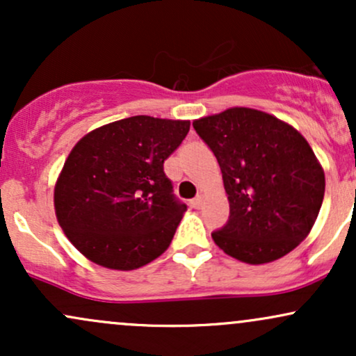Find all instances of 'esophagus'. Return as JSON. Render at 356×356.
<instances>
[{"instance_id":"1","label":"esophagus","mask_w":356,"mask_h":356,"mask_svg":"<svg viewBox=\"0 0 356 356\" xmlns=\"http://www.w3.org/2000/svg\"><path fill=\"white\" fill-rule=\"evenodd\" d=\"M204 201H206V195H204V194H199L197 197L192 199V201H191V206H192V207H195V209H199V207H202Z\"/></svg>"}]
</instances>
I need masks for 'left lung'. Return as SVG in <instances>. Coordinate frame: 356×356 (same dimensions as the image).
I'll return each instance as SVG.
<instances>
[{
  "label": "left lung",
  "instance_id": "obj_1",
  "mask_svg": "<svg viewBox=\"0 0 356 356\" xmlns=\"http://www.w3.org/2000/svg\"><path fill=\"white\" fill-rule=\"evenodd\" d=\"M222 172L229 220L212 239L226 254L266 264L312 231L325 195V172L293 125L256 108L232 107L192 122Z\"/></svg>",
  "mask_w": 356,
  "mask_h": 356
}]
</instances>
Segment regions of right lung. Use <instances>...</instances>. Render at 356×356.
I'll return each mask as SVG.
<instances>
[{
  "instance_id": "add662e5",
  "label": "right lung",
  "mask_w": 356,
  "mask_h": 356,
  "mask_svg": "<svg viewBox=\"0 0 356 356\" xmlns=\"http://www.w3.org/2000/svg\"><path fill=\"white\" fill-rule=\"evenodd\" d=\"M189 120L136 115L76 142L56 179L53 204L68 241L92 263L132 271L170 246L186 204L172 194L164 161Z\"/></svg>"
}]
</instances>
